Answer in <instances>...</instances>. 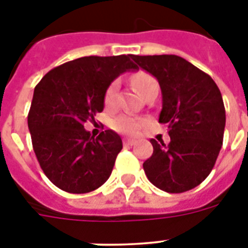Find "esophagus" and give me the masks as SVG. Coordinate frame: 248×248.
<instances>
[{
    "mask_svg": "<svg viewBox=\"0 0 248 248\" xmlns=\"http://www.w3.org/2000/svg\"><path fill=\"white\" fill-rule=\"evenodd\" d=\"M124 145H134V144H135V140H134V139H124Z\"/></svg>",
    "mask_w": 248,
    "mask_h": 248,
    "instance_id": "34e87169",
    "label": "esophagus"
}]
</instances>
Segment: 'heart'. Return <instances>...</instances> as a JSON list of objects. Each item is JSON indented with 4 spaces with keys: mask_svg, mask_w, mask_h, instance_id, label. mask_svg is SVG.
I'll use <instances>...</instances> for the list:
<instances>
[{
    "mask_svg": "<svg viewBox=\"0 0 248 248\" xmlns=\"http://www.w3.org/2000/svg\"><path fill=\"white\" fill-rule=\"evenodd\" d=\"M132 85L135 86L138 91L143 95L147 90H149L153 86H158L157 79L151 76L147 72H138L136 75L132 76L131 78ZM117 91H118V81H113L109 83V86L105 90L104 93V103L105 105H112L116 100ZM143 126V121L136 118V117L127 116V114H122V116L116 117L112 121V127L118 132L122 134H135L139 131L140 127Z\"/></svg>",
    "mask_w": 248,
    "mask_h": 248,
    "instance_id": "heart-1",
    "label": "heart"
}]
</instances>
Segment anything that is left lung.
I'll return each instance as SVG.
<instances>
[{"instance_id":"obj_1","label":"left lung","mask_w":248,"mask_h":248,"mask_svg":"<svg viewBox=\"0 0 248 248\" xmlns=\"http://www.w3.org/2000/svg\"><path fill=\"white\" fill-rule=\"evenodd\" d=\"M136 68L155 76L162 91L161 124L170 143L152 139L143 163L148 180L167 193H183L210 175L223 145L225 108L214 79L176 55H131Z\"/></svg>"}]
</instances>
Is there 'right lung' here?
<instances>
[{"instance_id": "obj_1", "label": "right lung", "mask_w": 248, "mask_h": 248, "mask_svg": "<svg viewBox=\"0 0 248 248\" xmlns=\"http://www.w3.org/2000/svg\"><path fill=\"white\" fill-rule=\"evenodd\" d=\"M130 55L83 56L54 68L34 87L28 113L33 151L48 180L82 194L104 184L122 149L120 135L85 130L104 109L109 83L136 69Z\"/></svg>"}]
</instances>
